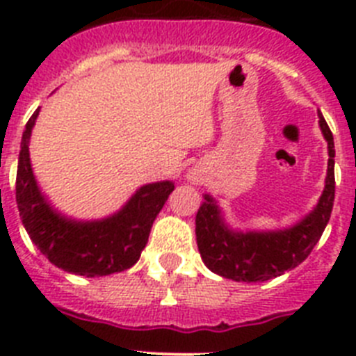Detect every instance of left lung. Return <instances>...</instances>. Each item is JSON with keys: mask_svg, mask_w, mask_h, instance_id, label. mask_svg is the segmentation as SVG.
Here are the masks:
<instances>
[{"mask_svg": "<svg viewBox=\"0 0 356 356\" xmlns=\"http://www.w3.org/2000/svg\"><path fill=\"white\" fill-rule=\"evenodd\" d=\"M319 127L328 143V172L317 205L303 219L284 229H232L210 194L196 213V241L210 271L235 282H266L284 275L307 259L330 221L335 200V146L319 112Z\"/></svg>", "mask_w": 356, "mask_h": 356, "instance_id": "obj_1", "label": "left lung"}]
</instances>
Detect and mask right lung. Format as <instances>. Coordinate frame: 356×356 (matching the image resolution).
<instances>
[{
	"label": "right lung",
	"mask_w": 356,
	"mask_h": 356,
	"mask_svg": "<svg viewBox=\"0 0 356 356\" xmlns=\"http://www.w3.org/2000/svg\"><path fill=\"white\" fill-rule=\"evenodd\" d=\"M37 108L21 139L15 201L19 216L37 250L53 264L72 275L99 278L130 269L146 248L151 226L175 191L169 180L147 184L112 216L94 221H78L64 216L40 193L30 162V137Z\"/></svg>",
	"instance_id": "obj_1"
}]
</instances>
